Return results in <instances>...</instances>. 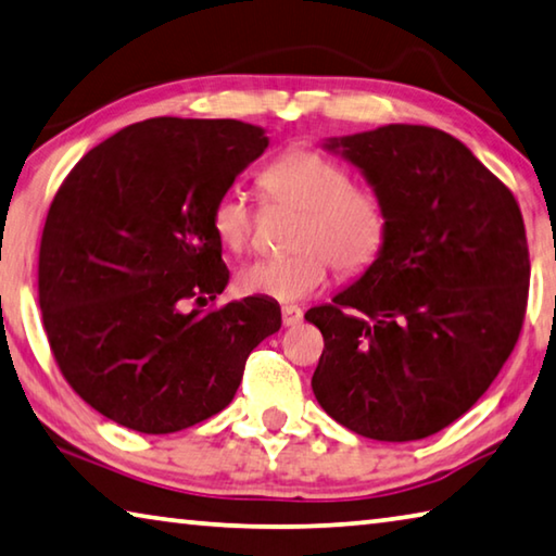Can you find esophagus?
<instances>
[{
  "instance_id": "esophagus-1",
  "label": "esophagus",
  "mask_w": 556,
  "mask_h": 556,
  "mask_svg": "<svg viewBox=\"0 0 556 556\" xmlns=\"http://www.w3.org/2000/svg\"><path fill=\"white\" fill-rule=\"evenodd\" d=\"M280 315H283V325L286 327H295L303 323V309H300L298 305H283V309H280Z\"/></svg>"
}]
</instances>
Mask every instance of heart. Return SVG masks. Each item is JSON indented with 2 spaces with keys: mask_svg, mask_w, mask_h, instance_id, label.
I'll return each instance as SVG.
<instances>
[{
  "mask_svg": "<svg viewBox=\"0 0 556 556\" xmlns=\"http://www.w3.org/2000/svg\"><path fill=\"white\" fill-rule=\"evenodd\" d=\"M258 185L270 202L300 210L293 233L298 249L241 266L239 293L295 303L325 286L329 263L354 278L383 253L391 229L386 200L371 188L354 185L352 170L332 155L295 146L263 168ZM210 222L224 249L241 251L251 241L256 214L237 190H229L214 202Z\"/></svg>",
  "mask_w": 556,
  "mask_h": 556,
  "instance_id": "b5f03b06",
  "label": "heart"
}]
</instances>
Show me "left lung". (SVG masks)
<instances>
[{
    "label": "left lung",
    "instance_id": "left-lung-1",
    "mask_svg": "<svg viewBox=\"0 0 556 556\" xmlns=\"http://www.w3.org/2000/svg\"><path fill=\"white\" fill-rule=\"evenodd\" d=\"M391 214L383 253L329 305L313 376L323 410L378 442H413L471 410L518 342L530 253L513 192L452 134L388 124L325 143Z\"/></svg>",
    "mask_w": 556,
    "mask_h": 556
}]
</instances>
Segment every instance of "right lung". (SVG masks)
<instances>
[{
  "mask_svg": "<svg viewBox=\"0 0 556 556\" xmlns=\"http://www.w3.org/2000/svg\"><path fill=\"white\" fill-rule=\"evenodd\" d=\"M268 149L261 126L155 116L87 151L48 210L38 303L73 391L143 434H168L231 403L280 307L243 298L185 309L229 283L214 202Z\"/></svg>",
  "mask_w": 556,
  "mask_h": 556,
  "instance_id": "right-lung-1",
  "label": "right lung"
}]
</instances>
